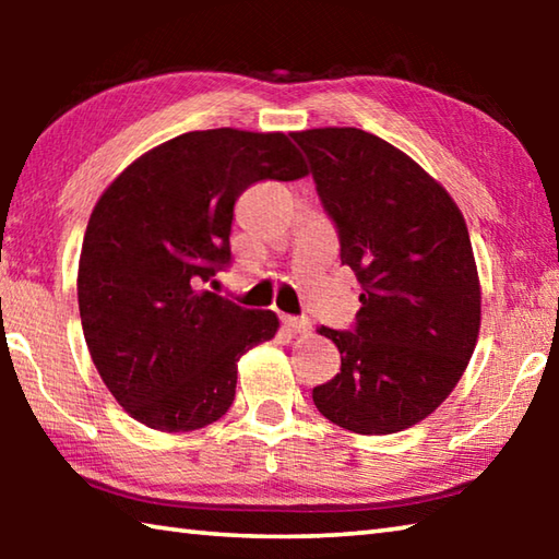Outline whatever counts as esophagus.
Returning <instances> with one entry per match:
<instances>
[{"instance_id": "esophagus-1", "label": "esophagus", "mask_w": 559, "mask_h": 559, "mask_svg": "<svg viewBox=\"0 0 559 559\" xmlns=\"http://www.w3.org/2000/svg\"><path fill=\"white\" fill-rule=\"evenodd\" d=\"M283 325H286L290 333L298 335H308L310 333V323L306 318H293V316H283Z\"/></svg>"}]
</instances>
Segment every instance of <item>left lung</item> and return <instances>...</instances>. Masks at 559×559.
I'll return each mask as SVG.
<instances>
[{"mask_svg":"<svg viewBox=\"0 0 559 559\" xmlns=\"http://www.w3.org/2000/svg\"><path fill=\"white\" fill-rule=\"evenodd\" d=\"M310 163L340 261L362 286L353 330L320 328L340 372L313 390L318 412L355 433L427 419L461 380L480 328L466 222L409 155L357 128L290 132Z\"/></svg>","mask_w":559,"mask_h":559,"instance_id":"obj_1","label":"left lung"}]
</instances>
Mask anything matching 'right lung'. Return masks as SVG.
Wrapping results in <instances>:
<instances>
[{
	"label": "right lung",
	"instance_id": "obj_1",
	"mask_svg": "<svg viewBox=\"0 0 559 559\" xmlns=\"http://www.w3.org/2000/svg\"><path fill=\"white\" fill-rule=\"evenodd\" d=\"M308 175L283 132L194 130L138 157L93 210L79 261V310L93 365L132 419L194 431L222 419L236 362L278 330L200 290L231 263L234 204L261 179Z\"/></svg>",
	"mask_w": 559,
	"mask_h": 559
}]
</instances>
